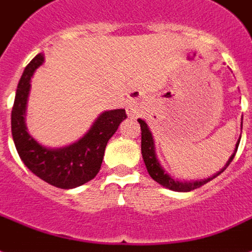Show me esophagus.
I'll list each match as a JSON object with an SVG mask.
<instances>
[{"label":"esophagus","mask_w":252,"mask_h":252,"mask_svg":"<svg viewBox=\"0 0 252 252\" xmlns=\"http://www.w3.org/2000/svg\"><path fill=\"white\" fill-rule=\"evenodd\" d=\"M140 106H139V97L135 95V97H130L127 99V104H126V112L130 117H134L136 116L140 110Z\"/></svg>","instance_id":"obj_1"}]
</instances>
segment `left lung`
<instances>
[{"label": "left lung", "mask_w": 252, "mask_h": 252, "mask_svg": "<svg viewBox=\"0 0 252 252\" xmlns=\"http://www.w3.org/2000/svg\"><path fill=\"white\" fill-rule=\"evenodd\" d=\"M138 122L140 124V130H142V157H143L144 164H146V168H147V172L150 173V176L153 177L154 180L159 183L160 185L165 187V188L171 189V190H175V192H189V190H193V189H197L202 187L206 183H209L210 180H213L214 177H217L218 175H221L223 171H225L229 164L231 163V160L235 157L237 154L238 146H239V140L235 144V150H234V154L230 157V159L227 160L226 165L223 168L217 172L216 175H213L212 177H208V179H204V180L198 181H179L176 179L171 177V175L165 172L164 168L161 167L159 160H158L157 154H155V144H154V138L153 134L150 131L147 124L144 122L143 120H138Z\"/></svg>", "instance_id": "8db88e82"}]
</instances>
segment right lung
<instances>
[{
	"label": "right lung",
	"mask_w": 252,
	"mask_h": 252,
	"mask_svg": "<svg viewBox=\"0 0 252 252\" xmlns=\"http://www.w3.org/2000/svg\"><path fill=\"white\" fill-rule=\"evenodd\" d=\"M43 62V55L38 54L19 80L11 110V135L19 158L34 175L56 188H76L98 173L109 139L127 116L125 109L104 112L81 139L67 147L47 148L39 144L27 131L25 117L30 80Z\"/></svg>",
	"instance_id": "obj_1"
}]
</instances>
